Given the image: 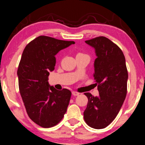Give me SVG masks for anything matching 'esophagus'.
<instances>
[{
    "label": "esophagus",
    "mask_w": 145,
    "mask_h": 145,
    "mask_svg": "<svg viewBox=\"0 0 145 145\" xmlns=\"http://www.w3.org/2000/svg\"><path fill=\"white\" fill-rule=\"evenodd\" d=\"M72 93L73 96H79V95L80 94V93L77 92V91H72Z\"/></svg>",
    "instance_id": "esophagus-1"
}]
</instances>
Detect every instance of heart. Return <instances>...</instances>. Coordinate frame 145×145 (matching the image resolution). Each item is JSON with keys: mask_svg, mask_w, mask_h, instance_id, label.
I'll use <instances>...</instances> for the list:
<instances>
[{"mask_svg": "<svg viewBox=\"0 0 145 145\" xmlns=\"http://www.w3.org/2000/svg\"><path fill=\"white\" fill-rule=\"evenodd\" d=\"M77 55H85V54H81V53H80V54H78Z\"/></svg>", "mask_w": 145, "mask_h": 145, "instance_id": "heart-1", "label": "heart"}]
</instances>
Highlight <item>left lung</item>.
<instances>
[{"label":"left lung","mask_w":145,"mask_h":145,"mask_svg":"<svg viewBox=\"0 0 145 145\" xmlns=\"http://www.w3.org/2000/svg\"><path fill=\"white\" fill-rule=\"evenodd\" d=\"M95 49L94 74L99 96L85 93L88 103L83 113L89 126L103 129L117 117L127 94L128 73L123 53L116 44L105 37L86 40Z\"/></svg>","instance_id":"obj_1"}]
</instances>
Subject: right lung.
I'll return each instance as SVG.
<instances>
[{
  "mask_svg": "<svg viewBox=\"0 0 145 145\" xmlns=\"http://www.w3.org/2000/svg\"><path fill=\"white\" fill-rule=\"evenodd\" d=\"M74 41L39 36L25 46L18 69L19 89L28 117L40 127L55 126L62 120L71 91L49 86L48 76L56 66V55Z\"/></svg>",
  "mask_w": 145,
  "mask_h": 145,
  "instance_id": "1",
  "label": "right lung"
}]
</instances>
